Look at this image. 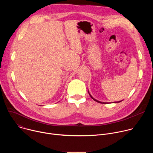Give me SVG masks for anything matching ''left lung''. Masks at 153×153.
Returning <instances> with one entry per match:
<instances>
[{
    "label": "left lung",
    "instance_id": "8db88e82",
    "mask_svg": "<svg viewBox=\"0 0 153 153\" xmlns=\"http://www.w3.org/2000/svg\"><path fill=\"white\" fill-rule=\"evenodd\" d=\"M88 93H89V94H90V97L94 100V101H96V102H99V103H105V104H106V103H107V102H100V101H99V100H96V99H94L93 97H92V96L90 94V93H89V91H88ZM121 101H122V100H121ZM121 101H119V102H114V103H119V102H120Z\"/></svg>",
    "mask_w": 153,
    "mask_h": 153
}]
</instances>
